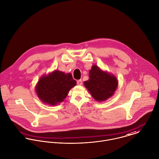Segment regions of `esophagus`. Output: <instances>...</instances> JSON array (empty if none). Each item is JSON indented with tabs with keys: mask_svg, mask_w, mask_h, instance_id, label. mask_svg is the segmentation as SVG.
I'll use <instances>...</instances> for the list:
<instances>
[{
	"mask_svg": "<svg viewBox=\"0 0 159 159\" xmlns=\"http://www.w3.org/2000/svg\"><path fill=\"white\" fill-rule=\"evenodd\" d=\"M77 84L80 86H81L82 84H83V82H82V80H79L77 81Z\"/></svg>",
	"mask_w": 159,
	"mask_h": 159,
	"instance_id": "obj_1",
	"label": "esophagus"
}]
</instances>
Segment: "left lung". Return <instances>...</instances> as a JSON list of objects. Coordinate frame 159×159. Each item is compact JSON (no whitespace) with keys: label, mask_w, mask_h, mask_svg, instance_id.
Segmentation results:
<instances>
[{"label":"left lung","mask_w":159,"mask_h":159,"mask_svg":"<svg viewBox=\"0 0 159 159\" xmlns=\"http://www.w3.org/2000/svg\"><path fill=\"white\" fill-rule=\"evenodd\" d=\"M89 77V80L84 82V85L98 102L104 101L112 96L118 87L116 77L101 70L96 65L92 66Z\"/></svg>","instance_id":"obj_1"}]
</instances>
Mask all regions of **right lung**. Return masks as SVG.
<instances>
[{
    "mask_svg": "<svg viewBox=\"0 0 159 159\" xmlns=\"http://www.w3.org/2000/svg\"><path fill=\"white\" fill-rule=\"evenodd\" d=\"M76 81L71 73L59 70L43 75L35 86V91L41 101L49 106H56L63 102Z\"/></svg>",
    "mask_w": 159,
    "mask_h": 159,
    "instance_id": "1",
    "label": "right lung"
}]
</instances>
